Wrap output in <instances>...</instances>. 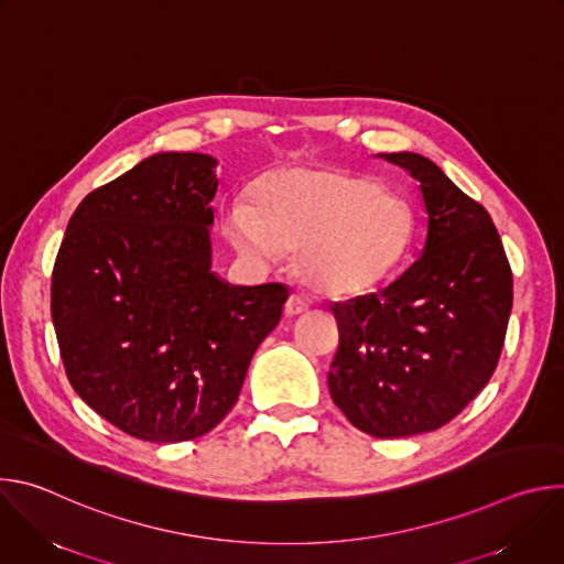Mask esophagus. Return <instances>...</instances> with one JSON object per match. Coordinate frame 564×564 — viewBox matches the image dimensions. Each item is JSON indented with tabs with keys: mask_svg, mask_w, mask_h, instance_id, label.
Wrapping results in <instances>:
<instances>
[{
	"mask_svg": "<svg viewBox=\"0 0 564 564\" xmlns=\"http://www.w3.org/2000/svg\"><path fill=\"white\" fill-rule=\"evenodd\" d=\"M310 310V299L303 296V294H292L285 303V314L288 316H296V314H303Z\"/></svg>",
	"mask_w": 564,
	"mask_h": 564,
	"instance_id": "34e87169",
	"label": "esophagus"
}]
</instances>
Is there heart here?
I'll use <instances>...</instances> for the list:
<instances>
[{
    "instance_id": "heart-1",
    "label": "heart",
    "mask_w": 564,
    "mask_h": 564,
    "mask_svg": "<svg viewBox=\"0 0 564 564\" xmlns=\"http://www.w3.org/2000/svg\"><path fill=\"white\" fill-rule=\"evenodd\" d=\"M257 207L236 198L225 209L234 248L270 263L294 248L296 274L318 292L357 296L381 288L406 261L411 207L368 178L328 170H283L254 192Z\"/></svg>"
}]
</instances>
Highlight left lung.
Here are the masks:
<instances>
[{
	"mask_svg": "<svg viewBox=\"0 0 564 564\" xmlns=\"http://www.w3.org/2000/svg\"><path fill=\"white\" fill-rule=\"evenodd\" d=\"M424 198L422 257L381 294L333 305L339 348L330 397L379 440L437 431L459 415L498 366L513 305V274L489 212L433 160L386 153Z\"/></svg>",
	"mask_w": 564,
	"mask_h": 564,
	"instance_id": "8db88e82",
	"label": "left lung"
}]
</instances>
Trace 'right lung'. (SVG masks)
I'll list each match as a JSON object with an SVG mask.
<instances>
[{
    "instance_id": "1",
    "label": "right lung",
    "mask_w": 564,
    "mask_h": 564,
    "mask_svg": "<svg viewBox=\"0 0 564 564\" xmlns=\"http://www.w3.org/2000/svg\"><path fill=\"white\" fill-rule=\"evenodd\" d=\"M205 153H155L73 212L51 279L66 377L122 433L176 444L236 404L290 290L212 272L218 187Z\"/></svg>"
}]
</instances>
